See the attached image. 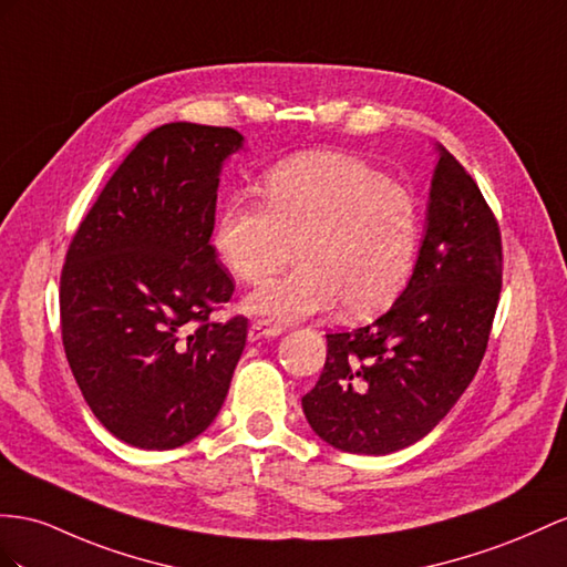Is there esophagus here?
Returning <instances> with one entry per match:
<instances>
[{
  "mask_svg": "<svg viewBox=\"0 0 567 567\" xmlns=\"http://www.w3.org/2000/svg\"><path fill=\"white\" fill-rule=\"evenodd\" d=\"M282 332V326H278V323H270V321H254L251 326H249V342H256V340H260V338H275V336H280Z\"/></svg>",
  "mask_w": 567,
  "mask_h": 567,
  "instance_id": "34e87169",
  "label": "esophagus"
}]
</instances>
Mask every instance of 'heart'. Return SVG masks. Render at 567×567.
Listing matches in <instances>:
<instances>
[{
	"label": "heart",
	"instance_id": "b5f03b06",
	"mask_svg": "<svg viewBox=\"0 0 567 567\" xmlns=\"http://www.w3.org/2000/svg\"><path fill=\"white\" fill-rule=\"evenodd\" d=\"M264 203L231 196L215 220L213 244L246 285L278 272L292 246L299 266L266 282L246 309L299 321L340 301L344 316H369L393 301L414 270L422 239L408 188L350 155H299L266 172Z\"/></svg>",
	"mask_w": 567,
	"mask_h": 567
}]
</instances>
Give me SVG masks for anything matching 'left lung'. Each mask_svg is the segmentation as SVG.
<instances>
[{
  "label": "left lung",
  "instance_id": "left-lung-1",
  "mask_svg": "<svg viewBox=\"0 0 567 567\" xmlns=\"http://www.w3.org/2000/svg\"><path fill=\"white\" fill-rule=\"evenodd\" d=\"M426 235L408 287L381 318L330 332L321 379L301 398L318 439L390 455L441 422L482 364L503 285L501 229L457 159L439 145Z\"/></svg>",
  "mask_w": 567,
  "mask_h": 567
}]
</instances>
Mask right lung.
<instances>
[{
    "label": "right lung",
    "mask_w": 567,
    "mask_h": 567,
    "mask_svg": "<svg viewBox=\"0 0 567 567\" xmlns=\"http://www.w3.org/2000/svg\"><path fill=\"white\" fill-rule=\"evenodd\" d=\"M229 126L172 122L141 138L69 244L62 342L89 408L112 435L172 450L220 412L246 318L208 321L235 282L210 235Z\"/></svg>",
    "instance_id": "add662e5"
}]
</instances>
